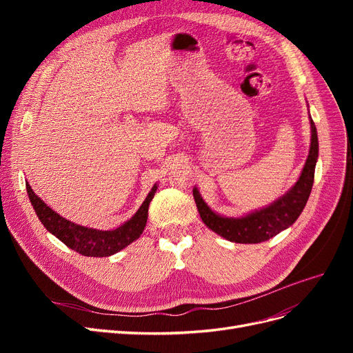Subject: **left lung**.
Returning a JSON list of instances; mask_svg holds the SVG:
<instances>
[{
    "instance_id": "left-lung-1",
    "label": "left lung",
    "mask_w": 353,
    "mask_h": 353,
    "mask_svg": "<svg viewBox=\"0 0 353 353\" xmlns=\"http://www.w3.org/2000/svg\"><path fill=\"white\" fill-rule=\"evenodd\" d=\"M309 123H311V147H309V154L301 176L285 194L272 201L271 205L245 213L239 218H228L213 212L203 200L199 188H193L200 218L209 230L232 243L256 244L270 240L293 225L305 209L309 194H311L318 160V134L311 116H309Z\"/></svg>"
}]
</instances>
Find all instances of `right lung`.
<instances>
[{"label": "right lung", "mask_w": 353, "mask_h": 353, "mask_svg": "<svg viewBox=\"0 0 353 353\" xmlns=\"http://www.w3.org/2000/svg\"><path fill=\"white\" fill-rule=\"evenodd\" d=\"M28 196L30 205L34 206L37 216L42 225L50 231L52 236H56L61 243H65L69 249L78 252L83 256H91V258H105L117 252L125 249L141 236L145 222L148 216V205L157 190V184H154L147 194L143 205L135 212V215L128 219L121 227L114 230H95L90 227L78 225L66 218L60 216L50 206H47L35 193L30 185L26 183Z\"/></svg>", "instance_id": "right-lung-1"}]
</instances>
